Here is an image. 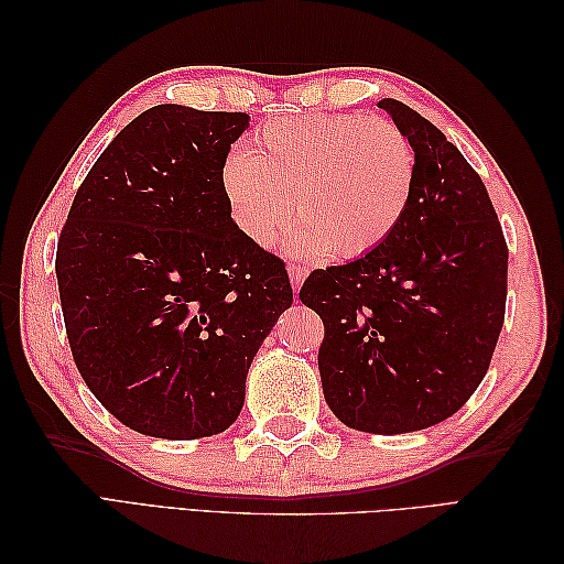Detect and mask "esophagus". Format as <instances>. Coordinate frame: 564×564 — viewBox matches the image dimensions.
<instances>
[{
    "mask_svg": "<svg viewBox=\"0 0 564 564\" xmlns=\"http://www.w3.org/2000/svg\"><path fill=\"white\" fill-rule=\"evenodd\" d=\"M289 273H291V285H293V291L297 293V291H301L303 281H305L307 269H305V267H301V263H289Z\"/></svg>",
    "mask_w": 564,
    "mask_h": 564,
    "instance_id": "1",
    "label": "esophagus"
}]
</instances>
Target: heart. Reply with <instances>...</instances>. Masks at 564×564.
I'll return each instance as SVG.
<instances>
[{
	"label": "heart",
	"instance_id": "1",
	"mask_svg": "<svg viewBox=\"0 0 564 564\" xmlns=\"http://www.w3.org/2000/svg\"><path fill=\"white\" fill-rule=\"evenodd\" d=\"M414 182L410 138L386 118L351 113L267 123L220 170L227 213L249 242L273 247L297 210L295 251L334 259L366 257L390 239Z\"/></svg>",
	"mask_w": 564,
	"mask_h": 564
}]
</instances>
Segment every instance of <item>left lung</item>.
Wrapping results in <instances>:
<instances>
[{"label":"left lung","mask_w":564,"mask_h":564,"mask_svg":"<svg viewBox=\"0 0 564 564\" xmlns=\"http://www.w3.org/2000/svg\"><path fill=\"white\" fill-rule=\"evenodd\" d=\"M378 109L416 154L410 208L370 254L310 273L301 301L325 322L317 366L334 416L394 436L448 419L482 382L505 325L509 251L460 150L402 101Z\"/></svg>","instance_id":"1"}]
</instances>
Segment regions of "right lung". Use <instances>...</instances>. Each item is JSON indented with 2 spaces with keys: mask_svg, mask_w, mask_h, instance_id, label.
<instances>
[{
  "mask_svg": "<svg viewBox=\"0 0 564 564\" xmlns=\"http://www.w3.org/2000/svg\"><path fill=\"white\" fill-rule=\"evenodd\" d=\"M247 113L152 106L84 178L57 242L79 373L138 434L191 441L242 412L259 346L293 303L285 263L237 230L220 188Z\"/></svg>",
  "mask_w": 564,
  "mask_h": 564,
  "instance_id": "1",
  "label": "right lung"
}]
</instances>
